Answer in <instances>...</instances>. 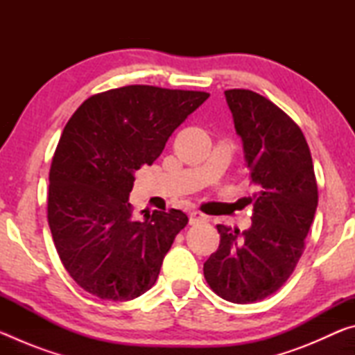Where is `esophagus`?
Here are the masks:
<instances>
[{"instance_id": "34e87169", "label": "esophagus", "mask_w": 355, "mask_h": 355, "mask_svg": "<svg viewBox=\"0 0 355 355\" xmlns=\"http://www.w3.org/2000/svg\"><path fill=\"white\" fill-rule=\"evenodd\" d=\"M208 216H205L200 211H191L189 213V224L196 225V224H202V222H207Z\"/></svg>"}]
</instances>
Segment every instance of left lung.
I'll use <instances>...</instances> for the list:
<instances>
[{"instance_id":"left-lung-1","label":"left lung","mask_w":355,"mask_h":355,"mask_svg":"<svg viewBox=\"0 0 355 355\" xmlns=\"http://www.w3.org/2000/svg\"><path fill=\"white\" fill-rule=\"evenodd\" d=\"M225 98L258 191L249 197V230L218 225L219 249L203 264V275L219 297L252 304L277 291L296 268L315 218L318 184L309 144L286 112L249 89H228Z\"/></svg>"}]
</instances>
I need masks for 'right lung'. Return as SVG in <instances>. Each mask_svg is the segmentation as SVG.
Returning <instances> with one entry per match:
<instances>
[{
  "mask_svg": "<svg viewBox=\"0 0 355 355\" xmlns=\"http://www.w3.org/2000/svg\"><path fill=\"white\" fill-rule=\"evenodd\" d=\"M208 92L147 84L95 94L65 125L50 167L48 225L70 277L105 300L139 297L188 224L180 209L133 218L135 172L152 166Z\"/></svg>",
  "mask_w": 355,
  "mask_h": 355,
  "instance_id": "add662e5",
  "label": "right lung"
}]
</instances>
